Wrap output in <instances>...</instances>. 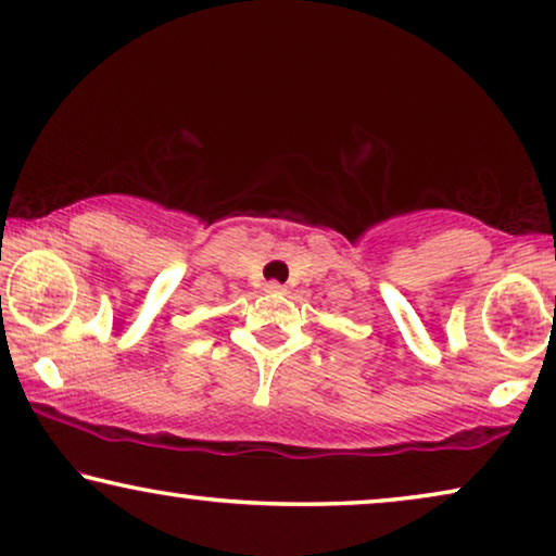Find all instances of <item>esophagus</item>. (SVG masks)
<instances>
[{
	"instance_id": "1",
	"label": "esophagus",
	"mask_w": 556,
	"mask_h": 556,
	"mask_svg": "<svg viewBox=\"0 0 556 556\" xmlns=\"http://www.w3.org/2000/svg\"><path fill=\"white\" fill-rule=\"evenodd\" d=\"M264 289H267V292H269V294H285V292H287V289H285V287H281V285H279V281H269V285H267V287H264Z\"/></svg>"
}]
</instances>
